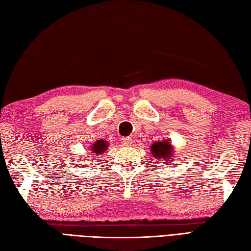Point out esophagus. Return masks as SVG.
Returning <instances> with one entry per match:
<instances>
[{
	"label": "esophagus",
	"mask_w": 251,
	"mask_h": 251,
	"mask_svg": "<svg viewBox=\"0 0 251 251\" xmlns=\"http://www.w3.org/2000/svg\"><path fill=\"white\" fill-rule=\"evenodd\" d=\"M132 138L131 137H123L120 139V144L123 146H126V147H130L132 145Z\"/></svg>",
	"instance_id": "1"
}]
</instances>
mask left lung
<instances>
[{"mask_svg":"<svg viewBox=\"0 0 251 251\" xmlns=\"http://www.w3.org/2000/svg\"><path fill=\"white\" fill-rule=\"evenodd\" d=\"M150 153L155 159L161 161V164L162 162H170L175 157L173 145L170 140L166 139L154 142L150 148Z\"/></svg>","mask_w":251,"mask_h":251,"instance_id":"obj_1","label":"left lung"}]
</instances>
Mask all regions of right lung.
Returning <instances> with one entry per match:
<instances>
[{
	"label": "right lung",
	"mask_w": 251,
	"mask_h": 251,
	"mask_svg": "<svg viewBox=\"0 0 251 251\" xmlns=\"http://www.w3.org/2000/svg\"><path fill=\"white\" fill-rule=\"evenodd\" d=\"M107 148H109V142H107L106 140L99 139L97 141L93 142V145L89 149V151H90L89 153H91L93 156L94 155L99 156V155L103 154L107 150Z\"/></svg>",
	"instance_id": "1"
}]
</instances>
